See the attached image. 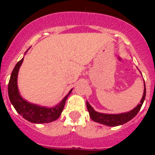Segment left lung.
<instances>
[{
    "instance_id": "obj_1",
    "label": "left lung",
    "mask_w": 155,
    "mask_h": 155,
    "mask_svg": "<svg viewBox=\"0 0 155 155\" xmlns=\"http://www.w3.org/2000/svg\"><path fill=\"white\" fill-rule=\"evenodd\" d=\"M145 94H146V90H145V84L144 82V93H143V96L142 97L141 101H140V104L137 105V107L134 108L133 110L130 111L128 112H125V113L115 114H115L100 113V112L94 110V109L91 107L88 102H86L87 111H88L91 118L94 121L110 127L121 125V124H125L126 122L134 118L137 115L145 101Z\"/></svg>"
}]
</instances>
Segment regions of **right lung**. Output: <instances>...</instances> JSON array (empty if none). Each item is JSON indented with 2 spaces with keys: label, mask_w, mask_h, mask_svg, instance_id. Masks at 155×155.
Instances as JSON below:
<instances>
[{
  "label": "right lung",
  "mask_w": 155,
  "mask_h": 155,
  "mask_svg": "<svg viewBox=\"0 0 155 155\" xmlns=\"http://www.w3.org/2000/svg\"><path fill=\"white\" fill-rule=\"evenodd\" d=\"M23 61L24 58L16 64L11 73L8 84V94L11 104L13 105L18 114H20L25 119L28 120L31 123L43 124V123H49L51 121H55L60 117L64 107L65 102L70 94L71 93L72 90L70 91L68 94L65 96V97L62 100L58 105L53 108L42 107L28 103L20 96L17 87V76Z\"/></svg>",
  "instance_id": "add662e5"
}]
</instances>
